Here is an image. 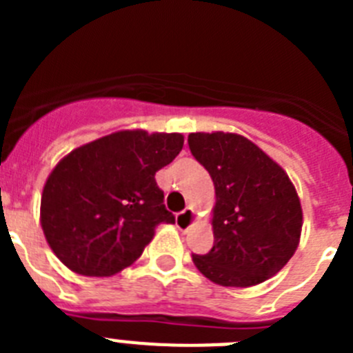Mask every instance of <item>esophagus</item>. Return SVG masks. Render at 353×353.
<instances>
[{"instance_id": "1", "label": "esophagus", "mask_w": 353, "mask_h": 353, "mask_svg": "<svg viewBox=\"0 0 353 353\" xmlns=\"http://www.w3.org/2000/svg\"><path fill=\"white\" fill-rule=\"evenodd\" d=\"M196 221V212L192 208H185L180 214H176V228H179L180 232H185L189 228L194 224Z\"/></svg>"}]
</instances>
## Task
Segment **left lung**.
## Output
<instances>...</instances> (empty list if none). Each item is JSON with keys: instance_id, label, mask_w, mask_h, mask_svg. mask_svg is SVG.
Listing matches in <instances>:
<instances>
[{"instance_id": "1", "label": "left lung", "mask_w": 353, "mask_h": 353, "mask_svg": "<svg viewBox=\"0 0 353 353\" xmlns=\"http://www.w3.org/2000/svg\"><path fill=\"white\" fill-rule=\"evenodd\" d=\"M189 148L210 173L214 248L192 254L196 269L219 286L249 288L276 276L297 251L302 207L286 171L248 138L192 132Z\"/></svg>"}]
</instances>
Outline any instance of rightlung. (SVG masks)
Returning a JSON list of instances; mask_svg holds the SVG:
<instances>
[{
    "mask_svg": "<svg viewBox=\"0 0 353 353\" xmlns=\"http://www.w3.org/2000/svg\"><path fill=\"white\" fill-rule=\"evenodd\" d=\"M183 146L179 132L118 130L77 146L49 173L40 224L58 260L81 276L108 277L141 256L155 228L173 224L155 173Z\"/></svg>",
    "mask_w": 353,
    "mask_h": 353,
    "instance_id": "right-lung-1",
    "label": "right lung"
}]
</instances>
